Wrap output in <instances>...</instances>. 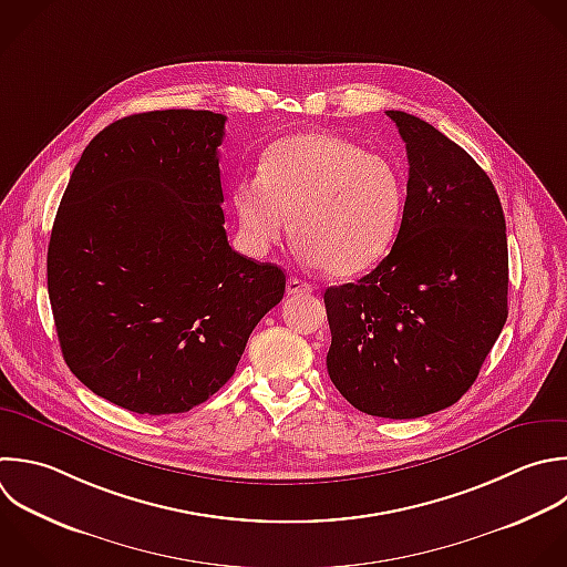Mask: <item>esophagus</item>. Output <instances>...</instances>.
Returning <instances> with one entry per match:
<instances>
[{"label": "esophagus", "mask_w": 567, "mask_h": 567, "mask_svg": "<svg viewBox=\"0 0 567 567\" xmlns=\"http://www.w3.org/2000/svg\"><path fill=\"white\" fill-rule=\"evenodd\" d=\"M315 290L312 284L303 281V279H297V277H290L288 284H286V292L288 295H310Z\"/></svg>", "instance_id": "esophagus-1"}]
</instances>
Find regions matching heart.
I'll return each instance as SVG.
<instances>
[{"mask_svg":"<svg viewBox=\"0 0 567 567\" xmlns=\"http://www.w3.org/2000/svg\"><path fill=\"white\" fill-rule=\"evenodd\" d=\"M233 206L255 255L292 228L310 264L348 279L377 266L396 241L405 179L392 159L343 137L297 133L266 151L257 179L235 188Z\"/></svg>","mask_w":567,"mask_h":567,"instance_id":"obj_1","label":"heart"}]
</instances>
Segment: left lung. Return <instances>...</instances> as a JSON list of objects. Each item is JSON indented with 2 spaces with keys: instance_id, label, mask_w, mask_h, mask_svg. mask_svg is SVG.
I'll return each instance as SVG.
<instances>
[{
  "instance_id": "8db88e82",
  "label": "left lung",
  "mask_w": 567,
  "mask_h": 567,
  "mask_svg": "<svg viewBox=\"0 0 567 567\" xmlns=\"http://www.w3.org/2000/svg\"><path fill=\"white\" fill-rule=\"evenodd\" d=\"M408 153L390 255L323 292L337 390L361 412L416 419L456 403L507 319V237L483 168L427 122L388 111Z\"/></svg>"
}]
</instances>
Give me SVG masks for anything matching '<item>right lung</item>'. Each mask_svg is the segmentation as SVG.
Segmentation results:
<instances>
[{
	"mask_svg": "<svg viewBox=\"0 0 567 567\" xmlns=\"http://www.w3.org/2000/svg\"><path fill=\"white\" fill-rule=\"evenodd\" d=\"M224 126L210 111L117 120L82 153L53 224L62 354L89 390L137 414L210 399L284 299V270L228 244Z\"/></svg>",
	"mask_w": 567,
	"mask_h": 567,
	"instance_id": "add662e5",
	"label": "right lung"
}]
</instances>
